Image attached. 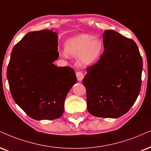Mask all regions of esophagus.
I'll list each match as a JSON object with an SVG mask.
<instances>
[{
    "label": "esophagus",
    "instance_id": "34e87169",
    "mask_svg": "<svg viewBox=\"0 0 151 151\" xmlns=\"http://www.w3.org/2000/svg\"><path fill=\"white\" fill-rule=\"evenodd\" d=\"M76 76H77V78L78 81H81L83 79V74L81 72H76Z\"/></svg>",
    "mask_w": 151,
    "mask_h": 151
}]
</instances>
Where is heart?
Here are the masks:
<instances>
[{
    "label": "heart",
    "mask_w": 151,
    "mask_h": 151,
    "mask_svg": "<svg viewBox=\"0 0 151 151\" xmlns=\"http://www.w3.org/2000/svg\"><path fill=\"white\" fill-rule=\"evenodd\" d=\"M65 51L67 55L78 58L79 64L82 66H89L103 55L104 43L102 39L91 34H79L67 40ZM63 55L65 56V53Z\"/></svg>",
    "instance_id": "1"
}]
</instances>
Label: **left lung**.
I'll return each instance as SVG.
<instances>
[{
	"label": "left lung",
	"mask_w": 151,
	"mask_h": 151,
	"mask_svg": "<svg viewBox=\"0 0 151 151\" xmlns=\"http://www.w3.org/2000/svg\"><path fill=\"white\" fill-rule=\"evenodd\" d=\"M103 39L104 52L83 79L87 109L95 117L117 118L137 101L143 60L133 40L113 30H105Z\"/></svg>",
	"instance_id": "left-lung-1"
}]
</instances>
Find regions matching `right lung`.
I'll return each mask as SVG.
<instances>
[{"mask_svg":"<svg viewBox=\"0 0 151 151\" xmlns=\"http://www.w3.org/2000/svg\"><path fill=\"white\" fill-rule=\"evenodd\" d=\"M58 34L31 32L12 49L7 78L12 99L36 120H52L64 112L65 98L77 82L70 67L58 68Z\"/></svg>","mask_w":151,"mask_h":151,"instance_id":"1","label":"right lung"}]
</instances>
